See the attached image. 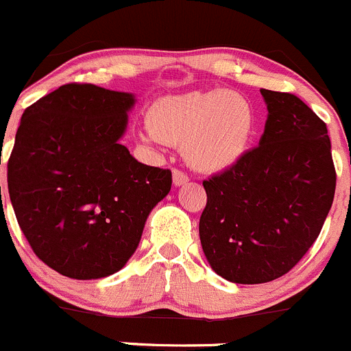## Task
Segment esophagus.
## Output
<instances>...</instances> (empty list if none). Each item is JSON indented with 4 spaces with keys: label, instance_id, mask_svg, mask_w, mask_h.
I'll use <instances>...</instances> for the list:
<instances>
[{
    "label": "esophagus",
    "instance_id": "34e87169",
    "mask_svg": "<svg viewBox=\"0 0 351 351\" xmlns=\"http://www.w3.org/2000/svg\"><path fill=\"white\" fill-rule=\"evenodd\" d=\"M186 183H189V176L183 171H180V169H173V185L182 186L186 185Z\"/></svg>",
    "mask_w": 351,
    "mask_h": 351
}]
</instances>
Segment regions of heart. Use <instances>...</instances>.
<instances>
[{"instance_id":"b5f03b06","label":"heart","mask_w":351,"mask_h":351,"mask_svg":"<svg viewBox=\"0 0 351 351\" xmlns=\"http://www.w3.org/2000/svg\"><path fill=\"white\" fill-rule=\"evenodd\" d=\"M139 132L146 146L182 144L185 159L202 173H221L238 165L256 130L253 105L226 90L189 91L156 100Z\"/></svg>"}]
</instances>
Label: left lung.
I'll use <instances>...</instances> for the list:
<instances>
[{"label":"left lung","instance_id":"1","mask_svg":"<svg viewBox=\"0 0 351 351\" xmlns=\"http://www.w3.org/2000/svg\"><path fill=\"white\" fill-rule=\"evenodd\" d=\"M261 97L268 115L258 147L204 182L202 250L232 284H265L292 270L335 198L326 123L295 95L261 90Z\"/></svg>","mask_w":351,"mask_h":351}]
</instances>
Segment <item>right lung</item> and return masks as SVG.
Instances as JSON below:
<instances>
[{
	"mask_svg": "<svg viewBox=\"0 0 351 351\" xmlns=\"http://www.w3.org/2000/svg\"><path fill=\"white\" fill-rule=\"evenodd\" d=\"M136 97L71 83L23 112L8 193L34 253L76 280L125 267L171 171L143 165L120 139Z\"/></svg>",
	"mask_w": 351,
	"mask_h": 351,
	"instance_id": "add662e5",
	"label": "right lung"
}]
</instances>
